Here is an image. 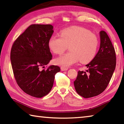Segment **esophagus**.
Masks as SVG:
<instances>
[{"label":"esophagus","mask_w":124,"mask_h":124,"mask_svg":"<svg viewBox=\"0 0 124 124\" xmlns=\"http://www.w3.org/2000/svg\"><path fill=\"white\" fill-rule=\"evenodd\" d=\"M61 70L62 71H66V70H68V68H63V67H61Z\"/></svg>","instance_id":"1"}]
</instances>
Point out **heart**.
Segmentation results:
<instances>
[{"mask_svg":"<svg viewBox=\"0 0 124 124\" xmlns=\"http://www.w3.org/2000/svg\"><path fill=\"white\" fill-rule=\"evenodd\" d=\"M48 44L50 50L56 54L63 53L69 46L70 51L54 59L57 65L68 68L79 60L84 63L91 61L97 54L99 40L91 31L77 27L63 29L61 35H52Z\"/></svg>","mask_w":124,"mask_h":124,"instance_id":"1","label":"heart"}]
</instances>
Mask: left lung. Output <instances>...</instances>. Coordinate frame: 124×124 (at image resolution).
I'll use <instances>...</instances> for the list:
<instances>
[{"label": "left lung", "instance_id": "obj_1", "mask_svg": "<svg viewBox=\"0 0 124 124\" xmlns=\"http://www.w3.org/2000/svg\"><path fill=\"white\" fill-rule=\"evenodd\" d=\"M100 47L95 58L86 65L85 72L78 71L74 81L79 95L90 98L100 95L107 87L116 66L114 47L106 32H100Z\"/></svg>", "mask_w": 124, "mask_h": 124}]
</instances>
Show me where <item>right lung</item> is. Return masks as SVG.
Returning <instances> with one entry per match:
<instances>
[{
	"mask_svg": "<svg viewBox=\"0 0 124 124\" xmlns=\"http://www.w3.org/2000/svg\"><path fill=\"white\" fill-rule=\"evenodd\" d=\"M51 24H32L12 45L10 60L15 78L25 93L41 98L51 91L54 75L60 71L52 65L41 70L52 59L48 42L54 33Z\"/></svg>",
	"mask_w": 124,
	"mask_h": 124,
	"instance_id": "add662e5",
	"label": "right lung"
}]
</instances>
